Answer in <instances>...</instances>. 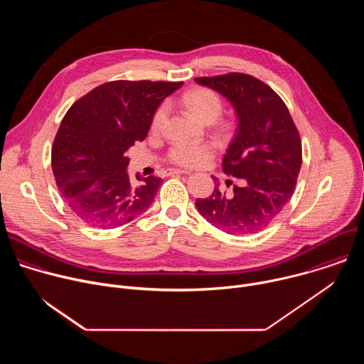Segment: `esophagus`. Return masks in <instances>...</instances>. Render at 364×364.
Masks as SVG:
<instances>
[{
	"mask_svg": "<svg viewBox=\"0 0 364 364\" xmlns=\"http://www.w3.org/2000/svg\"><path fill=\"white\" fill-rule=\"evenodd\" d=\"M168 174L170 176H177V174H190L188 170H178V168H173V170H168Z\"/></svg>",
	"mask_w": 364,
	"mask_h": 364,
	"instance_id": "esophagus-1",
	"label": "esophagus"
}]
</instances>
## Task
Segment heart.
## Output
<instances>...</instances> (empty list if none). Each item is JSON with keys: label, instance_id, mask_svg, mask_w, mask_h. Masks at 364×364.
Returning a JSON list of instances; mask_svg holds the SVG:
<instances>
[{"label": "heart", "instance_id": "obj_1", "mask_svg": "<svg viewBox=\"0 0 364 364\" xmlns=\"http://www.w3.org/2000/svg\"><path fill=\"white\" fill-rule=\"evenodd\" d=\"M183 103L188 111L205 124H212L219 119L223 112V100L218 92L209 87H197L183 96ZM168 111L163 105L152 117L151 127L154 131H160L167 119ZM215 157V146L212 144H176L168 151V160L181 167L197 168L209 164Z\"/></svg>", "mask_w": 364, "mask_h": 364}]
</instances>
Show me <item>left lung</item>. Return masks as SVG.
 I'll use <instances>...</instances> for the list:
<instances>
[{
  "label": "left lung",
  "instance_id": "1",
  "mask_svg": "<svg viewBox=\"0 0 364 364\" xmlns=\"http://www.w3.org/2000/svg\"><path fill=\"white\" fill-rule=\"evenodd\" d=\"M196 82L219 92L236 111L237 127L222 166L243 183L233 186L232 194L216 184L210 197L196 198V207L223 232L256 233L274 222L294 194L302 164L299 132L284 100L262 80L228 73Z\"/></svg>",
  "mask_w": 364,
  "mask_h": 364
}]
</instances>
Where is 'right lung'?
Returning a JSON list of instances; mask_svg holds the SVG:
<instances>
[{
  "label": "right lung",
  "mask_w": 364,
  "mask_h": 364,
  "mask_svg": "<svg viewBox=\"0 0 364 364\" xmlns=\"http://www.w3.org/2000/svg\"><path fill=\"white\" fill-rule=\"evenodd\" d=\"M183 82L103 83L66 112L51 148V168L69 209L93 228H117L142 215L163 180H129L127 151L144 141L161 102Z\"/></svg>",
  "instance_id": "1"
}]
</instances>
